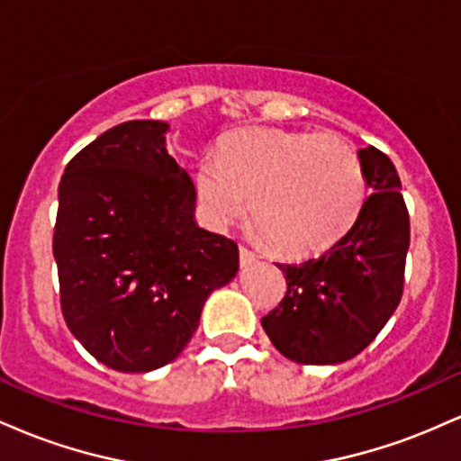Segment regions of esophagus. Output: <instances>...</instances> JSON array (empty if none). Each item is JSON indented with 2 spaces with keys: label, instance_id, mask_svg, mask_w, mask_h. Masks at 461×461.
Here are the masks:
<instances>
[{
  "label": "esophagus",
  "instance_id": "1",
  "mask_svg": "<svg viewBox=\"0 0 461 461\" xmlns=\"http://www.w3.org/2000/svg\"><path fill=\"white\" fill-rule=\"evenodd\" d=\"M238 256H240V267H249V264H253V262H258V253H253L251 249H247V247H240L238 249Z\"/></svg>",
  "mask_w": 461,
  "mask_h": 461
}]
</instances>
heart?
<instances>
[{
	"instance_id": "obj_1",
	"label": "heart",
	"mask_w": 461,
	"mask_h": 461,
	"mask_svg": "<svg viewBox=\"0 0 461 461\" xmlns=\"http://www.w3.org/2000/svg\"><path fill=\"white\" fill-rule=\"evenodd\" d=\"M193 184L205 216L227 225L245 212L277 251L310 256L356 225L368 184L347 140L316 131L242 128L219 156L194 167Z\"/></svg>"
}]
</instances>
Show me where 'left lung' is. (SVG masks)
Here are the masks:
<instances>
[{
	"instance_id": "obj_1",
	"label": "left lung",
	"mask_w": 461,
	"mask_h": 461,
	"mask_svg": "<svg viewBox=\"0 0 461 461\" xmlns=\"http://www.w3.org/2000/svg\"><path fill=\"white\" fill-rule=\"evenodd\" d=\"M357 156L373 193L356 225L319 258L277 264L285 275V294L262 327L293 362L340 364L356 357L403 297L410 214L399 173L375 147Z\"/></svg>"
}]
</instances>
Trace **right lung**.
I'll list each match as a JSON object with an SVG mask.
<instances>
[{
    "label": "right lung",
    "mask_w": 461,
    "mask_h": 461,
    "mask_svg": "<svg viewBox=\"0 0 461 461\" xmlns=\"http://www.w3.org/2000/svg\"><path fill=\"white\" fill-rule=\"evenodd\" d=\"M168 123L128 121L67 164L54 258L67 327L119 373H149L188 345L205 299L238 273V245L194 223Z\"/></svg>",
    "instance_id": "obj_1"
}]
</instances>
